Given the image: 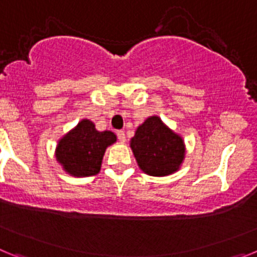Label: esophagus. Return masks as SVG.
Returning <instances> with one entry per match:
<instances>
[{
    "label": "esophagus",
    "mask_w": 257,
    "mask_h": 257,
    "mask_svg": "<svg viewBox=\"0 0 257 257\" xmlns=\"http://www.w3.org/2000/svg\"><path fill=\"white\" fill-rule=\"evenodd\" d=\"M117 136H118V139H119V142H121V143L126 142V136H124L123 131H118Z\"/></svg>",
    "instance_id": "34e87169"
}]
</instances>
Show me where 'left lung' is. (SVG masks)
<instances>
[{"mask_svg":"<svg viewBox=\"0 0 257 257\" xmlns=\"http://www.w3.org/2000/svg\"><path fill=\"white\" fill-rule=\"evenodd\" d=\"M130 148L136 163L149 176H169L179 171L185 160V143L158 115H151L138 126Z\"/></svg>","mask_w":257,"mask_h":257,"instance_id":"1","label":"left lung"}]
</instances>
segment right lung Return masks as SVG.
Masks as SVG:
<instances>
[{
	"instance_id": "add662e5",
	"label": "right lung",
	"mask_w": 257,
	"mask_h": 257,
	"mask_svg": "<svg viewBox=\"0 0 257 257\" xmlns=\"http://www.w3.org/2000/svg\"><path fill=\"white\" fill-rule=\"evenodd\" d=\"M115 142L114 133L97 131L94 122L85 118L58 140L55 158L70 176H92L100 172L104 153Z\"/></svg>"
}]
</instances>
